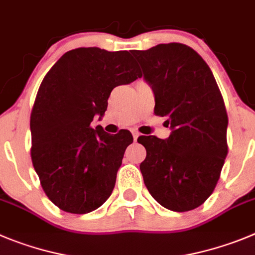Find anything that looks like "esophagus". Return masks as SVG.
<instances>
[{
  "label": "esophagus",
  "mask_w": 255,
  "mask_h": 255,
  "mask_svg": "<svg viewBox=\"0 0 255 255\" xmlns=\"http://www.w3.org/2000/svg\"><path fill=\"white\" fill-rule=\"evenodd\" d=\"M132 136H134V140H135V141H136L137 137L140 136V134L137 131H135V130H132Z\"/></svg>",
  "instance_id": "esophagus-1"
}]
</instances>
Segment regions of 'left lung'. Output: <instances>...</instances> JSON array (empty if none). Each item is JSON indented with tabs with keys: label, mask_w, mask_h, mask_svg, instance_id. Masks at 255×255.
Masks as SVG:
<instances>
[{
	"label": "left lung",
	"mask_w": 255,
	"mask_h": 255,
	"mask_svg": "<svg viewBox=\"0 0 255 255\" xmlns=\"http://www.w3.org/2000/svg\"><path fill=\"white\" fill-rule=\"evenodd\" d=\"M132 55L153 90L154 114L172 130L164 140L137 139L146 149L144 183L163 207L190 211L210 197L228 155L223 96L206 62L184 44H159Z\"/></svg>",
	"instance_id": "obj_1"
}]
</instances>
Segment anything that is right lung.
Instances as JSON below:
<instances>
[{
	"mask_svg": "<svg viewBox=\"0 0 255 255\" xmlns=\"http://www.w3.org/2000/svg\"><path fill=\"white\" fill-rule=\"evenodd\" d=\"M141 74L129 51H67L41 82L30 118L31 159L49 200L71 214L99 209L115 187L130 131L92 128L115 87Z\"/></svg>",
	"mask_w": 255,
	"mask_h": 255,
	"instance_id": "obj_1",
	"label": "right lung"
}]
</instances>
